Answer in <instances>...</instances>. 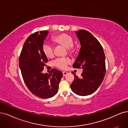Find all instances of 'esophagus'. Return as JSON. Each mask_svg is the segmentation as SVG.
<instances>
[{"mask_svg": "<svg viewBox=\"0 0 128 128\" xmlns=\"http://www.w3.org/2000/svg\"><path fill=\"white\" fill-rule=\"evenodd\" d=\"M68 74V73L66 72H63V76H65L66 75V74Z\"/></svg>", "mask_w": 128, "mask_h": 128, "instance_id": "1", "label": "esophagus"}]
</instances>
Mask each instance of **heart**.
Instances as JSON below:
<instances>
[{
    "instance_id": "heart-1",
    "label": "heart",
    "mask_w": 128,
    "mask_h": 128,
    "mask_svg": "<svg viewBox=\"0 0 128 128\" xmlns=\"http://www.w3.org/2000/svg\"><path fill=\"white\" fill-rule=\"evenodd\" d=\"M52 40L55 43L62 45L67 48L70 53L72 54L75 52V48L73 46L74 40L70 35L65 33H62L53 36ZM42 50L47 58H53L54 55V47L49 42H44L42 46ZM70 63V60H69L62 58L56 59L53 63L55 66L62 70L65 69Z\"/></svg>"
}]
</instances>
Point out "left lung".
I'll return each mask as SVG.
<instances>
[{
	"mask_svg": "<svg viewBox=\"0 0 128 128\" xmlns=\"http://www.w3.org/2000/svg\"><path fill=\"white\" fill-rule=\"evenodd\" d=\"M80 41L81 49L73 65L83 71L78 78L73 72L74 79L70 84L72 91L81 96L94 93L100 86L106 74V56L100 42L89 32L81 30L75 32Z\"/></svg>",
	"mask_w": 128,
	"mask_h": 128,
	"instance_id": "1",
	"label": "left lung"
}]
</instances>
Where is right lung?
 Returning <instances> with one entry per match:
<instances>
[{"instance_id": "1", "label": "right lung", "mask_w": 128, "mask_h": 128, "mask_svg": "<svg viewBox=\"0 0 128 128\" xmlns=\"http://www.w3.org/2000/svg\"><path fill=\"white\" fill-rule=\"evenodd\" d=\"M47 30L31 34L23 45L19 58V66L26 86L34 95L42 98L54 96L58 92L63 76L60 70L53 68L50 74L42 73L48 59L42 50Z\"/></svg>"}]
</instances>
